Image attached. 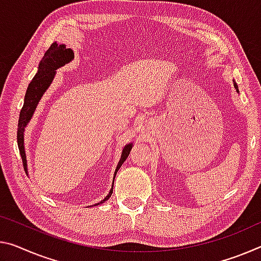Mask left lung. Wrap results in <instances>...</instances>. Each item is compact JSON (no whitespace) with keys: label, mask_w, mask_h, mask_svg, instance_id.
<instances>
[{"label":"left lung","mask_w":261,"mask_h":261,"mask_svg":"<svg viewBox=\"0 0 261 261\" xmlns=\"http://www.w3.org/2000/svg\"><path fill=\"white\" fill-rule=\"evenodd\" d=\"M233 86H234L236 90H237V93H239V90H238V86H237V84H236V82H233Z\"/></svg>","instance_id":"left-lung-1"}]
</instances>
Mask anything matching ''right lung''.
Wrapping results in <instances>:
<instances>
[{
	"mask_svg": "<svg viewBox=\"0 0 261 261\" xmlns=\"http://www.w3.org/2000/svg\"><path fill=\"white\" fill-rule=\"evenodd\" d=\"M74 59V52L72 48H67L66 45H58L57 43H53L49 48L45 52L43 59L40 60L38 71H37L35 77L32 79V81L29 84V87L25 93V97H24V105L23 108L20 110L19 114V119H18V129H17V144L19 148L20 156H22L23 164L25 169H28V164H27V155H25V148H24V131H25V126L30 122L32 116L35 114V110L38 106L41 96H43L44 93L46 92V89L51 85L56 75V71L58 68L63 67L64 65L71 63ZM132 148V144H127L125 147L123 148L121 160L116 167L115 174H114V180L115 176L117 174L118 169L121 168L124 161L126 160L127 156L130 154V151ZM113 188H114V182H113ZM113 188L110 189L108 195H107L100 203H96L94 205L101 204L103 202H106L113 194Z\"/></svg>",
	"mask_w": 261,
	"mask_h": 261,
	"instance_id": "right-lung-1",
	"label": "right lung"
}]
</instances>
